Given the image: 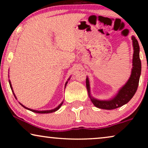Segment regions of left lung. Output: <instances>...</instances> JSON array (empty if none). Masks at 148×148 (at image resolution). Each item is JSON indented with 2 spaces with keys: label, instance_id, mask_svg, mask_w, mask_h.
<instances>
[{
  "label": "left lung",
  "instance_id": "left-lung-1",
  "mask_svg": "<svg viewBox=\"0 0 148 148\" xmlns=\"http://www.w3.org/2000/svg\"><path fill=\"white\" fill-rule=\"evenodd\" d=\"M133 46V69L131 71L130 78L126 84L119 90L116 96L110 100H99L92 98L90 96V84L88 78H86V87L88 89L89 96L93 104L97 108L112 110L123 106L131 100L134 96L137 90L139 82V77L141 75V63L139 58V46L136 38L132 36Z\"/></svg>",
  "mask_w": 148,
  "mask_h": 148
}]
</instances>
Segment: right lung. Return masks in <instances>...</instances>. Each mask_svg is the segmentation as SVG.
<instances>
[{
	"label": "right lung",
	"instance_id": "1",
	"mask_svg": "<svg viewBox=\"0 0 148 148\" xmlns=\"http://www.w3.org/2000/svg\"><path fill=\"white\" fill-rule=\"evenodd\" d=\"M9 84H10V87H11V90H13V88H12V86H11V82H10L9 81ZM66 84H67V82L66 83V84H65V86L66 85ZM14 94V93H13ZM14 96H15V94H14ZM22 106H23L24 108H26V109H27V110H31V111H32V112H36V113H40V114H44V113H50V112H55V111H56L57 110H58V109H59L60 108V106H62V102L61 103V104H60L59 106H58V107H56V108H54V109H53V110H43V111H38V110H32V109H29V108H27V107H25V106H24L23 105H22L21 104H20Z\"/></svg>",
	"mask_w": 148,
	"mask_h": 148
}]
</instances>
